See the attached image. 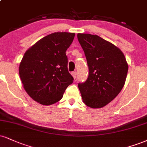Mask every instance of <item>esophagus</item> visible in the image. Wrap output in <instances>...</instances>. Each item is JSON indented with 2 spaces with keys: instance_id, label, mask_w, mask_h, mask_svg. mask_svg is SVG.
I'll list each match as a JSON object with an SVG mask.
<instances>
[{
  "instance_id": "obj_1",
  "label": "esophagus",
  "mask_w": 147,
  "mask_h": 147,
  "mask_svg": "<svg viewBox=\"0 0 147 147\" xmlns=\"http://www.w3.org/2000/svg\"><path fill=\"white\" fill-rule=\"evenodd\" d=\"M71 75H72V77H74V79H76V77H77V72H76V71L72 72Z\"/></svg>"
}]
</instances>
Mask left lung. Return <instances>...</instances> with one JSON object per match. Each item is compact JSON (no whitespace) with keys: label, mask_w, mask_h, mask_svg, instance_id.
<instances>
[{"label":"left lung","mask_w":147,"mask_h":147,"mask_svg":"<svg viewBox=\"0 0 147 147\" xmlns=\"http://www.w3.org/2000/svg\"><path fill=\"white\" fill-rule=\"evenodd\" d=\"M84 51L89 75L78 87L83 101L92 108L105 106L116 97L124 86L128 65L118 48L96 35L78 33Z\"/></svg>","instance_id":"1"}]
</instances>
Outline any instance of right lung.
Here are the masks:
<instances>
[{
    "label": "right lung",
    "mask_w": 147,
    "mask_h": 147,
    "mask_svg": "<svg viewBox=\"0 0 147 147\" xmlns=\"http://www.w3.org/2000/svg\"><path fill=\"white\" fill-rule=\"evenodd\" d=\"M75 33L57 32L42 38L26 51L19 66L28 94L42 105L58 102L74 78L68 70L66 51Z\"/></svg>",
    "instance_id": "right-lung-1"
}]
</instances>
